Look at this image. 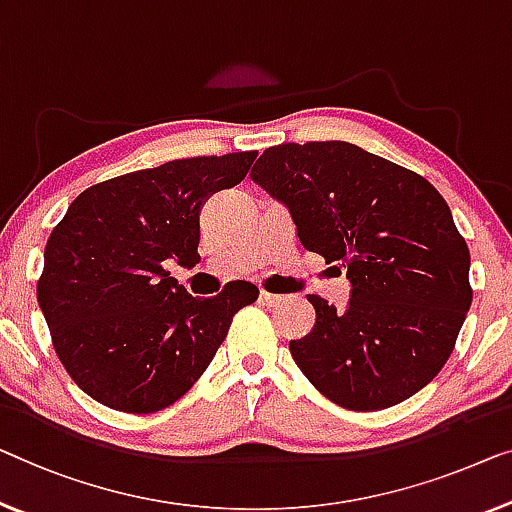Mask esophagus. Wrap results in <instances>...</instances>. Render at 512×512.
<instances>
[{
	"mask_svg": "<svg viewBox=\"0 0 512 512\" xmlns=\"http://www.w3.org/2000/svg\"><path fill=\"white\" fill-rule=\"evenodd\" d=\"M259 299H262V303L264 305H269V308H273V305H278L280 301H282V296H278V294H271V292H259Z\"/></svg>",
	"mask_w": 512,
	"mask_h": 512,
	"instance_id": "obj_1",
	"label": "esophagus"
}]
</instances>
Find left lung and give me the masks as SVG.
I'll use <instances>...</instances> for the list:
<instances>
[{
	"mask_svg": "<svg viewBox=\"0 0 512 512\" xmlns=\"http://www.w3.org/2000/svg\"><path fill=\"white\" fill-rule=\"evenodd\" d=\"M250 177L292 213L303 248L352 282L345 310L308 294L315 329L289 352L310 384L352 411L393 407L430 384L474 296L467 241L439 190L340 140L269 147Z\"/></svg>",
	"mask_w": 512,
	"mask_h": 512,
	"instance_id": "1",
	"label": "left lung"
}]
</instances>
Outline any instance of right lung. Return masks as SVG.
<instances>
[{"label": "right lung", "mask_w": 512, "mask_h": 512, "mask_svg": "<svg viewBox=\"0 0 512 512\" xmlns=\"http://www.w3.org/2000/svg\"><path fill=\"white\" fill-rule=\"evenodd\" d=\"M257 151L170 160L96 183L50 232L36 296L52 345L89 398L126 414L177 402L223 345L253 282L190 296L167 259L200 262V209L246 177Z\"/></svg>", "instance_id": "1"}]
</instances>
